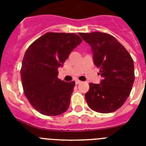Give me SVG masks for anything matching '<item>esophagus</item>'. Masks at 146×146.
<instances>
[{"label":"esophagus","mask_w":146,"mask_h":146,"mask_svg":"<svg viewBox=\"0 0 146 146\" xmlns=\"http://www.w3.org/2000/svg\"><path fill=\"white\" fill-rule=\"evenodd\" d=\"M80 82H81V81H80V80H76V84H80Z\"/></svg>","instance_id":"esophagus-1"}]
</instances>
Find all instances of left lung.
I'll return each instance as SVG.
<instances>
[{
	"mask_svg": "<svg viewBox=\"0 0 146 146\" xmlns=\"http://www.w3.org/2000/svg\"><path fill=\"white\" fill-rule=\"evenodd\" d=\"M91 46L94 64L103 78L99 84L89 83L85 98L92 110L111 113L120 108L129 97L133 85L134 64L124 47L112 35L94 32L80 33Z\"/></svg>",
	"mask_w": 146,
	"mask_h": 146,
	"instance_id": "obj_1",
	"label": "left lung"
}]
</instances>
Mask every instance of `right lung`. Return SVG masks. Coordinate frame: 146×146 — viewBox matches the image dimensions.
<instances>
[{
    "label": "right lung",
    "instance_id": "right-lung-1",
    "mask_svg": "<svg viewBox=\"0 0 146 146\" xmlns=\"http://www.w3.org/2000/svg\"><path fill=\"white\" fill-rule=\"evenodd\" d=\"M82 41L74 33H48L26 50L20 70L22 84L26 98L39 113L57 116L67 111L75 82L58 79L57 69Z\"/></svg>",
    "mask_w": 146,
    "mask_h": 146
}]
</instances>
